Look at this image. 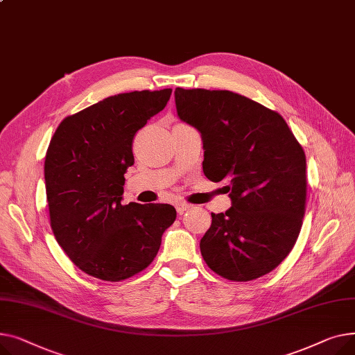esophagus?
Returning <instances> with one entry per match:
<instances>
[{
    "instance_id": "obj_1",
    "label": "esophagus",
    "mask_w": 355,
    "mask_h": 355,
    "mask_svg": "<svg viewBox=\"0 0 355 355\" xmlns=\"http://www.w3.org/2000/svg\"><path fill=\"white\" fill-rule=\"evenodd\" d=\"M175 207H176V211H178V214H184L186 211H189L191 207H192V205H189V203H186V202H180V200H178L176 203H175Z\"/></svg>"
}]
</instances>
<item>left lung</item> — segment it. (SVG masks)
<instances>
[{
  "label": "left lung",
  "mask_w": 355,
  "mask_h": 355,
  "mask_svg": "<svg viewBox=\"0 0 355 355\" xmlns=\"http://www.w3.org/2000/svg\"><path fill=\"white\" fill-rule=\"evenodd\" d=\"M178 116L202 136L203 173L225 180L232 206L212 214L200 254L238 282L275 269L294 248L305 214L306 162L277 112L227 90H175Z\"/></svg>",
  "instance_id": "obj_1"
}]
</instances>
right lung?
<instances>
[{
  "mask_svg": "<svg viewBox=\"0 0 355 355\" xmlns=\"http://www.w3.org/2000/svg\"><path fill=\"white\" fill-rule=\"evenodd\" d=\"M171 94L163 89L107 97L66 117L50 141L44 179L53 234L94 278L117 282L148 268L176 219L172 205H121L133 137Z\"/></svg>",
  "mask_w": 355,
  "mask_h": 355,
  "instance_id": "add662e5",
  "label": "right lung"
}]
</instances>
